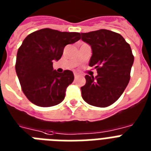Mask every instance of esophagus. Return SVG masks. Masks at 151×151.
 <instances>
[{"instance_id": "esophagus-1", "label": "esophagus", "mask_w": 151, "mask_h": 151, "mask_svg": "<svg viewBox=\"0 0 151 151\" xmlns=\"http://www.w3.org/2000/svg\"><path fill=\"white\" fill-rule=\"evenodd\" d=\"M74 76H75V79H77L78 77L79 76V75L78 74V73H76V72H75L74 73Z\"/></svg>"}]
</instances>
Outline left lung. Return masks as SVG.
Returning a JSON list of instances; mask_svg holds the SVG:
<instances>
[{
  "label": "left lung",
  "instance_id": "obj_1",
  "mask_svg": "<svg viewBox=\"0 0 151 151\" xmlns=\"http://www.w3.org/2000/svg\"><path fill=\"white\" fill-rule=\"evenodd\" d=\"M81 36L91 46L90 66H94L97 72L96 77L86 75L82 96L90 105L106 108L121 96L129 84L134 56L130 45L119 33L99 29Z\"/></svg>",
  "mask_w": 151,
  "mask_h": 151
}]
</instances>
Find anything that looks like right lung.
<instances>
[{
	"label": "right lung",
	"instance_id": "right-lung-1",
	"mask_svg": "<svg viewBox=\"0 0 151 151\" xmlns=\"http://www.w3.org/2000/svg\"><path fill=\"white\" fill-rule=\"evenodd\" d=\"M80 40V33L61 32L49 28L30 33L18 50L15 71L22 90L28 100L39 107L58 104L65 96L66 88L74 80L73 72L53 69L67 44Z\"/></svg>",
	"mask_w": 151,
	"mask_h": 151
}]
</instances>
